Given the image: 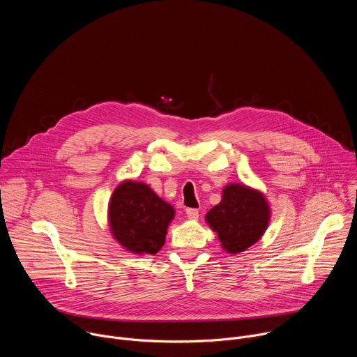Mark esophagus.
Here are the masks:
<instances>
[{"mask_svg": "<svg viewBox=\"0 0 357 357\" xmlns=\"http://www.w3.org/2000/svg\"><path fill=\"white\" fill-rule=\"evenodd\" d=\"M186 216H188V219H190V220H197L199 212H197V209L189 208V209H186Z\"/></svg>", "mask_w": 357, "mask_h": 357, "instance_id": "obj_1", "label": "esophagus"}]
</instances>
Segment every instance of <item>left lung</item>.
Returning a JSON list of instances; mask_svg holds the SVG:
<instances>
[{
    "instance_id": "8db88e82",
    "label": "left lung",
    "mask_w": 357,
    "mask_h": 357,
    "mask_svg": "<svg viewBox=\"0 0 357 357\" xmlns=\"http://www.w3.org/2000/svg\"><path fill=\"white\" fill-rule=\"evenodd\" d=\"M206 222L230 252H241L259 241L270 222V206L264 195L245 185L230 183L222 202L206 213Z\"/></svg>"
}]
</instances>
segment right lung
I'll return each instance as SVG.
<instances>
[{"label":"right lung","instance_id":"add662e5","mask_svg":"<svg viewBox=\"0 0 357 357\" xmlns=\"http://www.w3.org/2000/svg\"><path fill=\"white\" fill-rule=\"evenodd\" d=\"M174 216L169 203L142 182L124 181L110 199V230L126 250L135 254L158 252Z\"/></svg>","mask_w":357,"mask_h":357}]
</instances>
